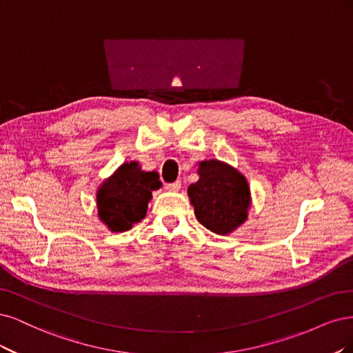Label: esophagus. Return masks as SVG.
<instances>
[{
  "instance_id": "1",
  "label": "esophagus",
  "mask_w": 353,
  "mask_h": 353,
  "mask_svg": "<svg viewBox=\"0 0 353 353\" xmlns=\"http://www.w3.org/2000/svg\"><path fill=\"white\" fill-rule=\"evenodd\" d=\"M180 188H181V183H180L179 180L174 181V183H167V185H165V189L170 190V192H179Z\"/></svg>"
}]
</instances>
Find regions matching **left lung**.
Returning a JSON list of instances; mask_svg holds the SVG:
<instances>
[{"label":"left lung","mask_w":353,"mask_h":353,"mask_svg":"<svg viewBox=\"0 0 353 353\" xmlns=\"http://www.w3.org/2000/svg\"><path fill=\"white\" fill-rule=\"evenodd\" d=\"M199 180L188 188L198 221L212 233L230 234L248 220L251 189L246 177L220 160L201 161Z\"/></svg>","instance_id":"1"}]
</instances>
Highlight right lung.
<instances>
[{
  "mask_svg": "<svg viewBox=\"0 0 353 353\" xmlns=\"http://www.w3.org/2000/svg\"><path fill=\"white\" fill-rule=\"evenodd\" d=\"M161 186L157 172H143L138 161L123 163L97 190L99 220L114 233L130 230L145 219L152 190Z\"/></svg>",
  "mask_w": 353,
  "mask_h": 353,
  "instance_id": "add662e5",
  "label": "right lung"
}]
</instances>
